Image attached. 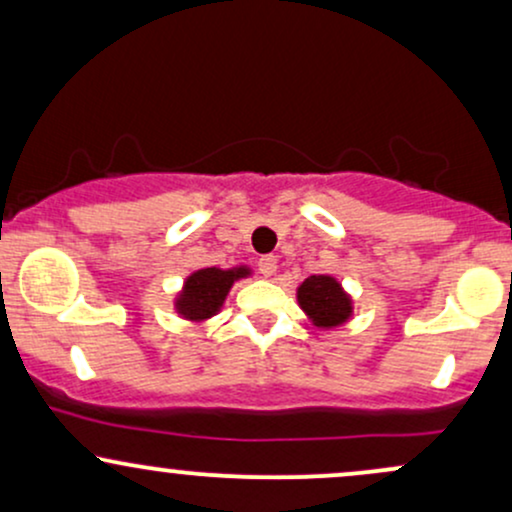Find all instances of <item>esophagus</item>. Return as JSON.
I'll return each mask as SVG.
<instances>
[{
  "label": "esophagus",
  "instance_id": "1",
  "mask_svg": "<svg viewBox=\"0 0 512 512\" xmlns=\"http://www.w3.org/2000/svg\"><path fill=\"white\" fill-rule=\"evenodd\" d=\"M257 267H260V272L264 276H272L276 272V257L274 255H262L260 262H257Z\"/></svg>",
  "mask_w": 512,
  "mask_h": 512
}]
</instances>
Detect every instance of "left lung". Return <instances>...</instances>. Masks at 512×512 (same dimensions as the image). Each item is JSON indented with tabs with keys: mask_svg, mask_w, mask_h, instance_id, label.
<instances>
[{
	"mask_svg": "<svg viewBox=\"0 0 512 512\" xmlns=\"http://www.w3.org/2000/svg\"><path fill=\"white\" fill-rule=\"evenodd\" d=\"M298 303L317 327H337L349 320L351 301L332 276H310L298 289Z\"/></svg>",
	"mask_w": 512,
	"mask_h": 512,
	"instance_id": "8db88e82",
	"label": "left lung"
}]
</instances>
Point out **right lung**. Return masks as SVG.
Instances as JSON below:
<instances>
[{
	"instance_id": "right-lung-1",
	"label": "right lung",
	"mask_w": 512,
	"mask_h": 512,
	"mask_svg": "<svg viewBox=\"0 0 512 512\" xmlns=\"http://www.w3.org/2000/svg\"><path fill=\"white\" fill-rule=\"evenodd\" d=\"M240 276H248V269L238 267L228 269V272L216 267L199 269L185 281V289H182L178 303H175L178 313L187 320H207L221 308L228 289Z\"/></svg>"
}]
</instances>
